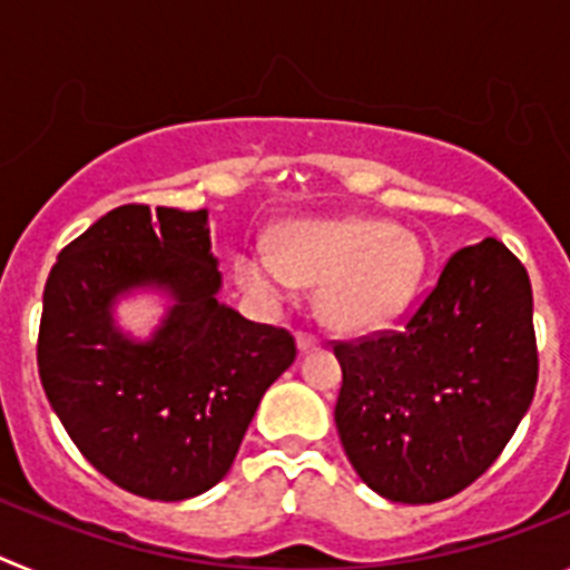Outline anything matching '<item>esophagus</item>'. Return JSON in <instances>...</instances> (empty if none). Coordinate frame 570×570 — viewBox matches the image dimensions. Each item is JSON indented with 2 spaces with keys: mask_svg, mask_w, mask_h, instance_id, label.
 Returning <instances> with one entry per match:
<instances>
[{
  "mask_svg": "<svg viewBox=\"0 0 570 570\" xmlns=\"http://www.w3.org/2000/svg\"><path fill=\"white\" fill-rule=\"evenodd\" d=\"M296 345H299V351H311V347L320 345V336L311 334V331H299L296 334Z\"/></svg>",
  "mask_w": 570,
  "mask_h": 570,
  "instance_id": "obj_1",
  "label": "esophagus"
}]
</instances>
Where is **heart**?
Instances as JSON below:
<instances>
[{
  "label": "heart",
  "instance_id": "1",
  "mask_svg": "<svg viewBox=\"0 0 570 570\" xmlns=\"http://www.w3.org/2000/svg\"><path fill=\"white\" fill-rule=\"evenodd\" d=\"M234 274L265 302H285L299 285H322L328 325L371 331L414 302L425 254L414 236L380 219H305L276 230L274 250H239Z\"/></svg>",
  "mask_w": 570,
  "mask_h": 570
}]
</instances>
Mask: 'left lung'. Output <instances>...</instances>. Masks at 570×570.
Listing matches in <instances>:
<instances>
[{
  "label": "left lung",
  "instance_id": "8db88e82",
  "mask_svg": "<svg viewBox=\"0 0 570 570\" xmlns=\"http://www.w3.org/2000/svg\"><path fill=\"white\" fill-rule=\"evenodd\" d=\"M334 420L367 488L407 505L465 491L537 391L528 271L497 239L456 250L402 328L334 340Z\"/></svg>",
  "mask_w": 570,
  "mask_h": 570
}]
</instances>
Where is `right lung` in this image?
I'll return each instance as SVG.
<instances>
[{"label": "right lung", "mask_w": 570, "mask_h": 570, "mask_svg": "<svg viewBox=\"0 0 570 570\" xmlns=\"http://www.w3.org/2000/svg\"><path fill=\"white\" fill-rule=\"evenodd\" d=\"M165 284L177 305L150 343L112 328L109 302ZM208 210L122 205L59 250L37 365L73 445L114 485L179 502L234 465L262 394L296 360L291 331L216 299Z\"/></svg>", "instance_id": "add662e5"}]
</instances>
